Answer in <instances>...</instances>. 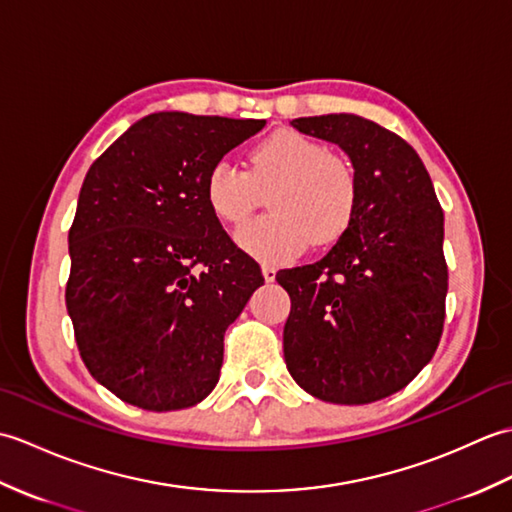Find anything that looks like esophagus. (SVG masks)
Wrapping results in <instances>:
<instances>
[{"label":"esophagus","instance_id":"34e87169","mask_svg":"<svg viewBox=\"0 0 512 512\" xmlns=\"http://www.w3.org/2000/svg\"><path fill=\"white\" fill-rule=\"evenodd\" d=\"M262 273H264V279L266 281H275V275H277V270L270 266V264H264L262 266Z\"/></svg>","mask_w":512,"mask_h":512}]
</instances>
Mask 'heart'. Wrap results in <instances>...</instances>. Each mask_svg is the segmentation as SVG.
<instances>
[{"label":"heart","instance_id":"heart-1","mask_svg":"<svg viewBox=\"0 0 512 512\" xmlns=\"http://www.w3.org/2000/svg\"><path fill=\"white\" fill-rule=\"evenodd\" d=\"M266 193L270 215L244 226L237 242L268 264L290 262L308 244H336L352 228L361 204L352 162L295 129L259 140L248 154V171L220 160L204 180L211 213L231 226L244 224Z\"/></svg>","mask_w":512,"mask_h":512}]
</instances>
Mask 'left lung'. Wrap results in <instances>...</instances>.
Wrapping results in <instances>:
<instances>
[{
    "mask_svg": "<svg viewBox=\"0 0 512 512\" xmlns=\"http://www.w3.org/2000/svg\"><path fill=\"white\" fill-rule=\"evenodd\" d=\"M290 125L350 156L361 204L328 255L277 273L292 303L286 367L314 398L367 405L407 387L438 350L449 290L444 213L416 149L398 134L354 114Z\"/></svg>",
    "mask_w": 512,
    "mask_h": 512,
    "instance_id": "left-lung-1",
    "label": "left lung"
}]
</instances>
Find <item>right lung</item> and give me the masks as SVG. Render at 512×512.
<instances>
[{"label": "right lung", "mask_w": 512, "mask_h": 512, "mask_svg": "<svg viewBox=\"0 0 512 512\" xmlns=\"http://www.w3.org/2000/svg\"><path fill=\"white\" fill-rule=\"evenodd\" d=\"M264 125L149 114L83 180L65 308L85 367L129 405L193 407L220 378L224 332L264 277L211 213L204 180Z\"/></svg>", "instance_id": "right-lung-1"}]
</instances>
